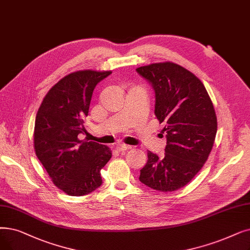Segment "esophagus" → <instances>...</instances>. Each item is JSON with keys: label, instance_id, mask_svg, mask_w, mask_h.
<instances>
[{"label": "esophagus", "instance_id": "esophagus-1", "mask_svg": "<svg viewBox=\"0 0 250 250\" xmlns=\"http://www.w3.org/2000/svg\"><path fill=\"white\" fill-rule=\"evenodd\" d=\"M132 147L131 146H128V145H125V144H117L116 145V149L119 151V152H122V151H125V150H128V149H131Z\"/></svg>", "mask_w": 250, "mask_h": 250}]
</instances>
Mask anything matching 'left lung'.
<instances>
[{
	"instance_id": "obj_1",
	"label": "left lung",
	"mask_w": 250,
	"mask_h": 250,
	"mask_svg": "<svg viewBox=\"0 0 250 250\" xmlns=\"http://www.w3.org/2000/svg\"><path fill=\"white\" fill-rule=\"evenodd\" d=\"M155 91L154 113L167 133L164 157L148 151L139 180L161 192L186 186L212 149L218 122L210 97L196 75L172 62L137 68Z\"/></svg>"
}]
</instances>
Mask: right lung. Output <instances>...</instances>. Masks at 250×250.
Returning <instances> with one entry per match:
<instances>
[{
    "mask_svg": "<svg viewBox=\"0 0 250 250\" xmlns=\"http://www.w3.org/2000/svg\"><path fill=\"white\" fill-rule=\"evenodd\" d=\"M111 71L80 70L54 84L42 100L35 123L36 154L54 185L70 196L86 195L102 184L101 168L111 150L96 142L81 141L97 83Z\"/></svg>",
    "mask_w": 250,
    "mask_h": 250,
    "instance_id": "add662e5",
    "label": "right lung"
}]
</instances>
